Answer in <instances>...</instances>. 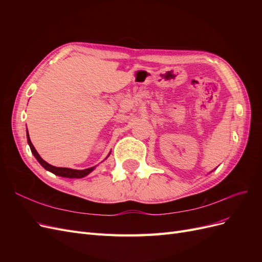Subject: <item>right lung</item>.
Here are the masks:
<instances>
[{
	"instance_id": "add662e5",
	"label": "right lung",
	"mask_w": 262,
	"mask_h": 262,
	"mask_svg": "<svg viewBox=\"0 0 262 262\" xmlns=\"http://www.w3.org/2000/svg\"><path fill=\"white\" fill-rule=\"evenodd\" d=\"M27 142H28V145H29V147H30V149H31V153L34 154V156L36 157V160L39 162V164H40L46 170H48V171L54 173V175H57V176L64 177V178H83V177L89 175V173H91L95 168H96V166H94V167H90V168L83 169V170L67 168V167H55V166H52V165L47 163L46 161H43L42 158L40 157V155L38 154V152L36 150V148L34 147L33 143H31L30 138H29V134H28V131H27ZM109 155H110V153L108 154V156H109ZM108 156H107V157H108ZM107 157H106V158H107ZM106 158H105V160H106Z\"/></svg>"
}]
</instances>
